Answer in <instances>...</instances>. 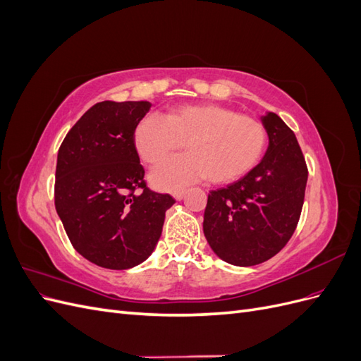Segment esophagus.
I'll list each match as a JSON object with an SVG mask.
<instances>
[{
    "label": "esophagus",
    "instance_id": "34e87169",
    "mask_svg": "<svg viewBox=\"0 0 361 361\" xmlns=\"http://www.w3.org/2000/svg\"><path fill=\"white\" fill-rule=\"evenodd\" d=\"M183 195H185V192H183V191H176V192H173V197L176 199V200H182V199H183Z\"/></svg>",
    "mask_w": 361,
    "mask_h": 361
}]
</instances>
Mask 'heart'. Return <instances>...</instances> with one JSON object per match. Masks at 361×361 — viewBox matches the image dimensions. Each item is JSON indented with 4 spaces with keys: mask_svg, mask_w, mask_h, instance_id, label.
Listing matches in <instances>:
<instances>
[{
    "mask_svg": "<svg viewBox=\"0 0 361 361\" xmlns=\"http://www.w3.org/2000/svg\"><path fill=\"white\" fill-rule=\"evenodd\" d=\"M134 146L147 166L182 149L188 155L171 158L150 174L162 191H174L195 180L231 183L244 178L267 149V129L257 118L220 104H182L161 117L149 114L134 129Z\"/></svg>",
    "mask_w": 361,
    "mask_h": 361,
    "instance_id": "obj_1",
    "label": "heart"
}]
</instances>
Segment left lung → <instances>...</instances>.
Returning a JSON list of instances; mask_svg holds the SVG:
<instances>
[{"label": "left lung", "instance_id": "obj_1", "mask_svg": "<svg viewBox=\"0 0 361 361\" xmlns=\"http://www.w3.org/2000/svg\"><path fill=\"white\" fill-rule=\"evenodd\" d=\"M269 145L248 174L207 195L203 232L214 253L236 267L262 264L297 228L307 166L293 130L276 113L262 116Z\"/></svg>", "mask_w": 361, "mask_h": 361}]
</instances>
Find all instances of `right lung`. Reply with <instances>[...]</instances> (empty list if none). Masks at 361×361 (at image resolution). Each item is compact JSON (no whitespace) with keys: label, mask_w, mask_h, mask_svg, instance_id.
Segmentation results:
<instances>
[{"label":"right lung","mask_w":361,"mask_h":361,"mask_svg":"<svg viewBox=\"0 0 361 361\" xmlns=\"http://www.w3.org/2000/svg\"><path fill=\"white\" fill-rule=\"evenodd\" d=\"M150 106L147 101L97 102L59 149L56 209L73 248L97 267L128 269L145 262L174 203L146 187L134 146V129Z\"/></svg>","instance_id":"right-lung-1"}]
</instances>
